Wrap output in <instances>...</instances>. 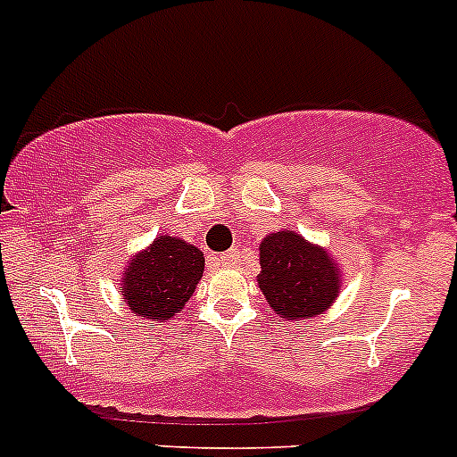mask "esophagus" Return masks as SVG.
<instances>
[{"mask_svg": "<svg viewBox=\"0 0 457 457\" xmlns=\"http://www.w3.org/2000/svg\"><path fill=\"white\" fill-rule=\"evenodd\" d=\"M219 261L223 262V265H237V261H238V250L225 252V254H220Z\"/></svg>", "mask_w": 457, "mask_h": 457, "instance_id": "1", "label": "esophagus"}]
</instances>
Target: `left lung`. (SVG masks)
Returning <instances> with one entry per match:
<instances>
[{"label":"left lung","instance_id":"1","mask_svg":"<svg viewBox=\"0 0 457 457\" xmlns=\"http://www.w3.org/2000/svg\"><path fill=\"white\" fill-rule=\"evenodd\" d=\"M258 287L280 318L301 320L322 314L338 296L340 285L327 252L287 229L261 243Z\"/></svg>","mask_w":457,"mask_h":457}]
</instances>
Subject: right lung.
<instances>
[{
	"mask_svg": "<svg viewBox=\"0 0 457 457\" xmlns=\"http://www.w3.org/2000/svg\"><path fill=\"white\" fill-rule=\"evenodd\" d=\"M205 258L181 238L159 237L150 250L132 258L123 276V296L132 314L170 320L183 310L203 276Z\"/></svg>",
	"mask_w": 457,
	"mask_h": 457,
	"instance_id": "add662e5",
	"label": "right lung"
}]
</instances>
